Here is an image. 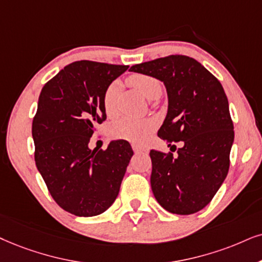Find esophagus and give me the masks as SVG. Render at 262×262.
Instances as JSON below:
<instances>
[{"instance_id": "34e87169", "label": "esophagus", "mask_w": 262, "mask_h": 262, "mask_svg": "<svg viewBox=\"0 0 262 262\" xmlns=\"http://www.w3.org/2000/svg\"><path fill=\"white\" fill-rule=\"evenodd\" d=\"M133 150L135 154H142V152H146L147 148L146 147H141V146H137V145H133Z\"/></svg>"}]
</instances>
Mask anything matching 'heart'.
Instances as JSON below:
<instances>
[{
	"instance_id": "heart-1",
	"label": "heart",
	"mask_w": 262,
	"mask_h": 262,
	"mask_svg": "<svg viewBox=\"0 0 262 262\" xmlns=\"http://www.w3.org/2000/svg\"><path fill=\"white\" fill-rule=\"evenodd\" d=\"M129 84L133 85L135 89L147 99H154L160 97L162 93V83L160 79L154 76L135 74L128 78ZM120 91V83L112 82L105 89L102 95V105L107 116H114L116 114V100ZM155 129V122L147 118H132L125 117L122 120L115 122L110 127V134L112 138L120 139V140H127L133 142L135 145H142Z\"/></svg>"
}]
</instances>
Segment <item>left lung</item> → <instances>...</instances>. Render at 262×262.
<instances>
[{
    "instance_id": "8db88e82",
    "label": "left lung",
    "mask_w": 262,
    "mask_h": 262,
    "mask_svg": "<svg viewBox=\"0 0 262 262\" xmlns=\"http://www.w3.org/2000/svg\"><path fill=\"white\" fill-rule=\"evenodd\" d=\"M130 71L154 76L168 93V114L158 137L178 155L150 151L154 196L169 213H197L213 200L230 168L234 132L223 85L187 55L141 62ZM179 141L183 146L177 149Z\"/></svg>"
}]
</instances>
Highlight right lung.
Segmentation results:
<instances>
[{"mask_svg":"<svg viewBox=\"0 0 262 262\" xmlns=\"http://www.w3.org/2000/svg\"><path fill=\"white\" fill-rule=\"evenodd\" d=\"M128 65L79 60L43 85L32 121L36 167L59 207L76 216H95L111 207L133 156L125 140L106 150L88 147L106 120L102 95Z\"/></svg>","mask_w":262,"mask_h":262,"instance_id":"add662e5","label":"right lung"}]
</instances>
